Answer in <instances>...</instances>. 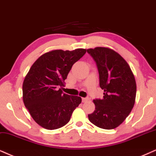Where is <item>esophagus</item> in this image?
I'll use <instances>...</instances> for the list:
<instances>
[{
    "instance_id": "esophagus-1",
    "label": "esophagus",
    "mask_w": 156,
    "mask_h": 156,
    "mask_svg": "<svg viewBox=\"0 0 156 156\" xmlns=\"http://www.w3.org/2000/svg\"><path fill=\"white\" fill-rule=\"evenodd\" d=\"M88 100H89V98H82V102H83V103H85V102L88 101Z\"/></svg>"
}]
</instances>
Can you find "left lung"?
Returning a JSON list of instances; mask_svg holds the SVG:
<instances>
[{"label":"left lung","instance_id":"left-lung-1","mask_svg":"<svg viewBox=\"0 0 156 156\" xmlns=\"http://www.w3.org/2000/svg\"><path fill=\"white\" fill-rule=\"evenodd\" d=\"M87 52L95 60L99 86L104 91L102 99L93 101L95 110L88 114V119L102 129H114L125 121L135 104V76L125 59L112 49L98 47Z\"/></svg>","mask_w":156,"mask_h":156}]
</instances>
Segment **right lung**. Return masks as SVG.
I'll use <instances>...</instances> for the list:
<instances>
[{"label":"right lung","instance_id":"1","mask_svg":"<svg viewBox=\"0 0 156 156\" xmlns=\"http://www.w3.org/2000/svg\"><path fill=\"white\" fill-rule=\"evenodd\" d=\"M86 52L55 50L35 61L23 83V101L33 119L43 128L56 129L70 121L81 98L64 94L61 88L75 62Z\"/></svg>","mask_w":156,"mask_h":156}]
</instances>
